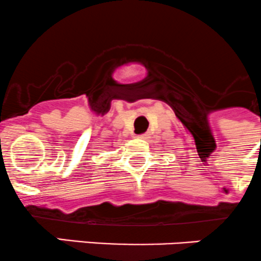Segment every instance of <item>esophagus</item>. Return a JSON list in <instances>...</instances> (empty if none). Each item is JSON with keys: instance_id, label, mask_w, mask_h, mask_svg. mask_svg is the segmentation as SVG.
Masks as SVG:
<instances>
[{"instance_id": "34e87169", "label": "esophagus", "mask_w": 261, "mask_h": 261, "mask_svg": "<svg viewBox=\"0 0 261 261\" xmlns=\"http://www.w3.org/2000/svg\"><path fill=\"white\" fill-rule=\"evenodd\" d=\"M137 138L144 139V138H147V134H139V136H137Z\"/></svg>"}]
</instances>
